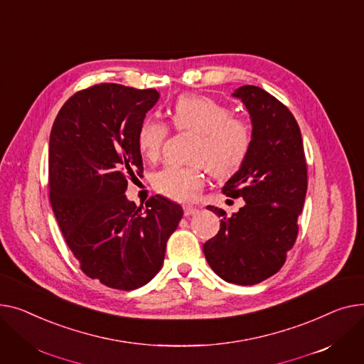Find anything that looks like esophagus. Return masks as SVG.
<instances>
[{"label": "esophagus", "instance_id": "34e87169", "mask_svg": "<svg viewBox=\"0 0 364 364\" xmlns=\"http://www.w3.org/2000/svg\"><path fill=\"white\" fill-rule=\"evenodd\" d=\"M198 211H200V210H198V208H196V207H191V205H186V207H183V215H185V218H189V216H196Z\"/></svg>", "mask_w": 364, "mask_h": 364}]
</instances>
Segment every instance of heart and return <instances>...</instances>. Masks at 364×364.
<instances>
[{
	"instance_id": "obj_1",
	"label": "heart",
	"mask_w": 364,
	"mask_h": 364,
	"mask_svg": "<svg viewBox=\"0 0 364 364\" xmlns=\"http://www.w3.org/2000/svg\"><path fill=\"white\" fill-rule=\"evenodd\" d=\"M176 131L198 135L192 166H166L153 176L159 194L179 203L192 201L204 183V165L216 178L230 176L244 166L252 146V129L247 119L232 114L228 105L204 95H181L172 109ZM168 135V126L157 117H146L138 132L144 157H159Z\"/></svg>"
}]
</instances>
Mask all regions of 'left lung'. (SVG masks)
<instances>
[{"label": "left lung", "mask_w": 364, "mask_h": 364, "mask_svg": "<svg viewBox=\"0 0 364 364\" xmlns=\"http://www.w3.org/2000/svg\"><path fill=\"white\" fill-rule=\"evenodd\" d=\"M251 116L252 146L244 166L223 186V194L245 205L228 216L208 205L220 220L204 255L222 279L260 284L279 270L298 235V216L307 191V161L300 127L288 107L259 87L233 92Z\"/></svg>", "instance_id": "8db88e82"}]
</instances>
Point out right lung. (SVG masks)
<instances>
[{
    "instance_id": "obj_1",
    "label": "right lung",
    "mask_w": 364,
    "mask_h": 364,
    "mask_svg": "<svg viewBox=\"0 0 364 364\" xmlns=\"http://www.w3.org/2000/svg\"><path fill=\"white\" fill-rule=\"evenodd\" d=\"M159 97L156 90L92 85L64 102L50 135L57 223L80 270L113 289L132 291L153 279L183 215L161 196L145 208L124 196L127 181L142 176L138 132Z\"/></svg>"
}]
</instances>
